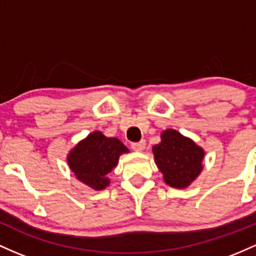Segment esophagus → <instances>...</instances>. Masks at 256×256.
Instances as JSON below:
<instances>
[{"mask_svg":"<svg viewBox=\"0 0 256 256\" xmlns=\"http://www.w3.org/2000/svg\"><path fill=\"white\" fill-rule=\"evenodd\" d=\"M145 148H146V142H145V140H142V142H133V144H132V148H133V150L136 151V152L144 151V150H145Z\"/></svg>","mask_w":256,"mask_h":256,"instance_id":"obj_1","label":"esophagus"}]
</instances>
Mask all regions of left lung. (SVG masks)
Instances as JSON below:
<instances>
[{"label":"left lung","mask_w":256,"mask_h":256,"mask_svg":"<svg viewBox=\"0 0 256 256\" xmlns=\"http://www.w3.org/2000/svg\"><path fill=\"white\" fill-rule=\"evenodd\" d=\"M152 152L163 179L170 188H188L203 169V148L174 129L160 134V142L152 148Z\"/></svg>","instance_id":"obj_1"}]
</instances>
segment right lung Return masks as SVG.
<instances>
[{"mask_svg":"<svg viewBox=\"0 0 256 256\" xmlns=\"http://www.w3.org/2000/svg\"><path fill=\"white\" fill-rule=\"evenodd\" d=\"M129 150L116 138L93 132L70 151L68 163L80 182L94 190H104L110 184L108 174L117 166L122 154Z\"/></svg>","mask_w":256,"mask_h":256,"instance_id":"obj_1","label":"right lung"}]
</instances>
